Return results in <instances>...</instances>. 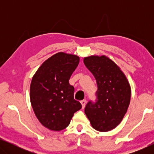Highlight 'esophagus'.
I'll list each match as a JSON object with an SVG mask.
<instances>
[{"mask_svg": "<svg viewBox=\"0 0 154 154\" xmlns=\"http://www.w3.org/2000/svg\"><path fill=\"white\" fill-rule=\"evenodd\" d=\"M81 104H82V107H83V109L84 107H85V104H86V100H81Z\"/></svg>", "mask_w": 154, "mask_h": 154, "instance_id": "obj_1", "label": "esophagus"}]
</instances>
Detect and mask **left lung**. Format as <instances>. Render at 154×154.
Wrapping results in <instances>:
<instances>
[{"label": "left lung", "mask_w": 154, "mask_h": 154, "mask_svg": "<svg viewBox=\"0 0 154 154\" xmlns=\"http://www.w3.org/2000/svg\"><path fill=\"white\" fill-rule=\"evenodd\" d=\"M84 64L95 78L94 102L86 104L85 113L92 128L100 132L113 129L121 123L130 104V84L119 67L105 56H91Z\"/></svg>", "instance_id": "obj_1"}]
</instances>
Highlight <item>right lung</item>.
<instances>
[{
    "mask_svg": "<svg viewBox=\"0 0 154 154\" xmlns=\"http://www.w3.org/2000/svg\"><path fill=\"white\" fill-rule=\"evenodd\" d=\"M79 60L76 55L59 52L46 60L33 75L31 103L38 121L48 129L66 128L74 113L82 108L74 100V88L69 82Z\"/></svg>",
    "mask_w": 154,
    "mask_h": 154,
    "instance_id": "right-lung-1",
    "label": "right lung"
}]
</instances>
